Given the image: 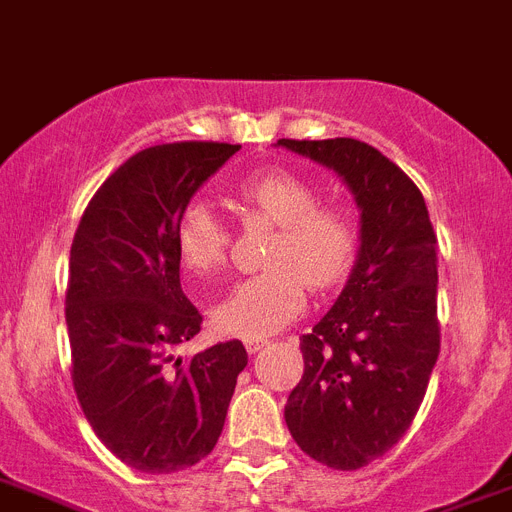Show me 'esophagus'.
<instances>
[{"instance_id": "obj_1", "label": "esophagus", "mask_w": 512, "mask_h": 512, "mask_svg": "<svg viewBox=\"0 0 512 512\" xmlns=\"http://www.w3.org/2000/svg\"><path fill=\"white\" fill-rule=\"evenodd\" d=\"M266 344H269V342H264V339H248V342H246L248 355H259V352L266 347Z\"/></svg>"}]
</instances>
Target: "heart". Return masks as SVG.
Returning <instances> with one entry per match:
<instances>
[{
  "instance_id": "obj_1",
  "label": "heart",
  "mask_w": 512,
  "mask_h": 512,
  "mask_svg": "<svg viewBox=\"0 0 512 512\" xmlns=\"http://www.w3.org/2000/svg\"><path fill=\"white\" fill-rule=\"evenodd\" d=\"M243 207L277 225L266 251L269 272L248 277L214 308L225 334L266 339L290 326L305 308V285L326 292L347 277L357 248V225L339 204H318L316 186L287 170H266L235 189ZM181 264L196 277L222 266L227 230L202 202L178 212L173 227Z\"/></svg>"
}]
</instances>
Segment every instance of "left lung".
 <instances>
[{"label": "left lung", "instance_id": "1", "mask_svg": "<svg viewBox=\"0 0 512 512\" xmlns=\"http://www.w3.org/2000/svg\"><path fill=\"white\" fill-rule=\"evenodd\" d=\"M277 147L342 178L360 209L347 285L300 339L305 373L285 422L300 451L339 471L368 466L412 425L440 352L438 238L422 191L360 139Z\"/></svg>", "mask_w": 512, "mask_h": 512}]
</instances>
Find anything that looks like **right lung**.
Instances as JSON below:
<instances>
[{"instance_id": "right-lung-1", "label": "right lung", "mask_w": 512, "mask_h": 512, "mask_svg": "<svg viewBox=\"0 0 512 512\" xmlns=\"http://www.w3.org/2000/svg\"><path fill=\"white\" fill-rule=\"evenodd\" d=\"M240 150L225 142L157 144L95 191L69 253L72 383L87 422L116 458L173 474L212 453L246 347L220 342L183 360L202 331L181 290L176 217Z\"/></svg>"}]
</instances>
